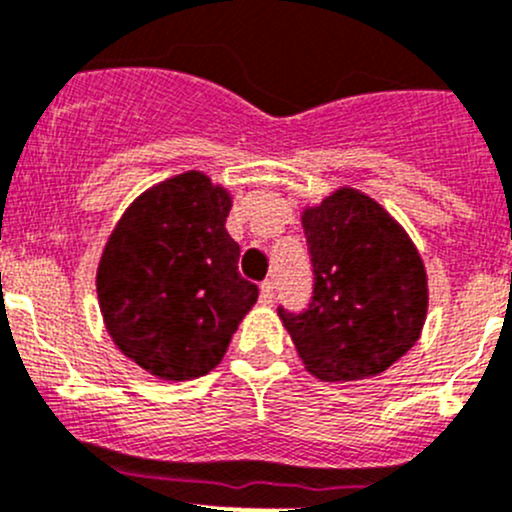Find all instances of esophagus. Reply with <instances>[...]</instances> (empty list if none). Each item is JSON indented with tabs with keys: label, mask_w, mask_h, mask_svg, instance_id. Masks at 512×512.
Instances as JSON below:
<instances>
[{
	"label": "esophagus",
	"mask_w": 512,
	"mask_h": 512,
	"mask_svg": "<svg viewBox=\"0 0 512 512\" xmlns=\"http://www.w3.org/2000/svg\"><path fill=\"white\" fill-rule=\"evenodd\" d=\"M260 299H262V304H272V301H274V282H272V279H265V282L260 284Z\"/></svg>",
	"instance_id": "esophagus-1"
}]
</instances>
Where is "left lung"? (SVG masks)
<instances>
[{
	"instance_id": "1",
	"label": "left lung",
	"mask_w": 512,
	"mask_h": 512,
	"mask_svg": "<svg viewBox=\"0 0 512 512\" xmlns=\"http://www.w3.org/2000/svg\"><path fill=\"white\" fill-rule=\"evenodd\" d=\"M314 265L304 314L279 309L301 363L326 383L375 378L422 336L427 270L407 230L375 198L341 186L301 211Z\"/></svg>"
}]
</instances>
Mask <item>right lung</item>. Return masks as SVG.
<instances>
[{"instance_id":"1","label":"right lung","mask_w":512,"mask_h":512,"mask_svg":"<svg viewBox=\"0 0 512 512\" xmlns=\"http://www.w3.org/2000/svg\"><path fill=\"white\" fill-rule=\"evenodd\" d=\"M233 196L184 171L134 198L100 255V314L115 346L149 375L201 378L223 360L257 301L225 230Z\"/></svg>"}]
</instances>
